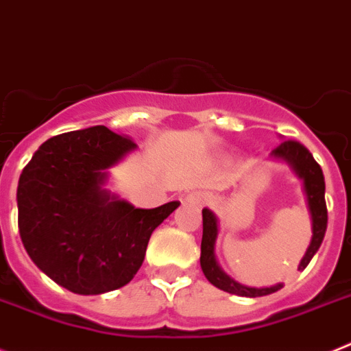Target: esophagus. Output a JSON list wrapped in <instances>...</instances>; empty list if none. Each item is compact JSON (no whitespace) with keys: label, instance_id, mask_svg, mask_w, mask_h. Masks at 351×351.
Segmentation results:
<instances>
[{"label":"esophagus","instance_id":"obj_1","mask_svg":"<svg viewBox=\"0 0 351 351\" xmlns=\"http://www.w3.org/2000/svg\"><path fill=\"white\" fill-rule=\"evenodd\" d=\"M208 199L210 197L206 193H191L187 197H185V201H187V203H193V205H196V206L206 205V203H208Z\"/></svg>","mask_w":351,"mask_h":351}]
</instances>
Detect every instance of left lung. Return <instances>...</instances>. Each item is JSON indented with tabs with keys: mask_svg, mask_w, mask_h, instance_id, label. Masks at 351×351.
<instances>
[{
	"mask_svg": "<svg viewBox=\"0 0 351 351\" xmlns=\"http://www.w3.org/2000/svg\"><path fill=\"white\" fill-rule=\"evenodd\" d=\"M272 157L285 158L286 162L293 167V171L304 180V191H306L307 205H309L311 219H313V239H311L309 247H307L302 261L298 265V270H304L322 245L325 231H327L328 215L327 203H325V178H323L319 164L316 162L315 157L311 155V152L302 143L293 141V139L282 141L272 150ZM215 239H217V219L208 208H205L203 210V240H201L199 263L205 277L215 288L228 291V293L251 298L276 293L277 289L282 288V282L270 286V288H249V286L233 281L231 277L222 272L221 267L215 261V251H213Z\"/></svg>",
	"mask_w": 351,
	"mask_h": 351,
	"instance_id": "left-lung-1",
	"label": "left lung"
}]
</instances>
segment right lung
<instances>
[{"instance_id":"add662e5","label":"right lung","mask_w":351,"mask_h":351,"mask_svg":"<svg viewBox=\"0 0 351 351\" xmlns=\"http://www.w3.org/2000/svg\"><path fill=\"white\" fill-rule=\"evenodd\" d=\"M104 125L47 139L21 173L19 234L33 263L72 293L99 295L127 282L155 228L178 208H134L104 191L106 169L134 150Z\"/></svg>"}]
</instances>
